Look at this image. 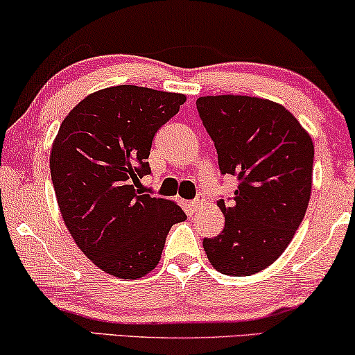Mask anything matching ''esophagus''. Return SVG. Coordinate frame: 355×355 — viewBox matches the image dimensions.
<instances>
[{"instance_id": "esophagus-1", "label": "esophagus", "mask_w": 355, "mask_h": 355, "mask_svg": "<svg viewBox=\"0 0 355 355\" xmlns=\"http://www.w3.org/2000/svg\"><path fill=\"white\" fill-rule=\"evenodd\" d=\"M202 204H204V198H196V199H194V201L189 202V207H191L193 211H198V209L201 207Z\"/></svg>"}]
</instances>
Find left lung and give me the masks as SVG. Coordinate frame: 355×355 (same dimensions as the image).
<instances>
[{
	"mask_svg": "<svg viewBox=\"0 0 355 355\" xmlns=\"http://www.w3.org/2000/svg\"><path fill=\"white\" fill-rule=\"evenodd\" d=\"M218 154V167L238 178L230 202H217L225 227L204 238L220 273L249 277L282 256L306 216L312 189L313 143L297 119L270 99L218 94L196 101Z\"/></svg>",
	"mask_w": 355,
	"mask_h": 355,
	"instance_id": "left-lung-1",
	"label": "left lung"
}]
</instances>
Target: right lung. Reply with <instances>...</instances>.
Listing matches in <instances>:
<instances>
[{
  "label": "right lung",
  "instance_id": "obj_1",
  "mask_svg": "<svg viewBox=\"0 0 355 355\" xmlns=\"http://www.w3.org/2000/svg\"><path fill=\"white\" fill-rule=\"evenodd\" d=\"M187 101L182 93L119 85L88 94L64 119L49 168L58 206L73 241L94 266L122 279L156 268L177 202L135 183L151 172L154 135Z\"/></svg>",
  "mask_w": 355,
  "mask_h": 355
}]
</instances>
